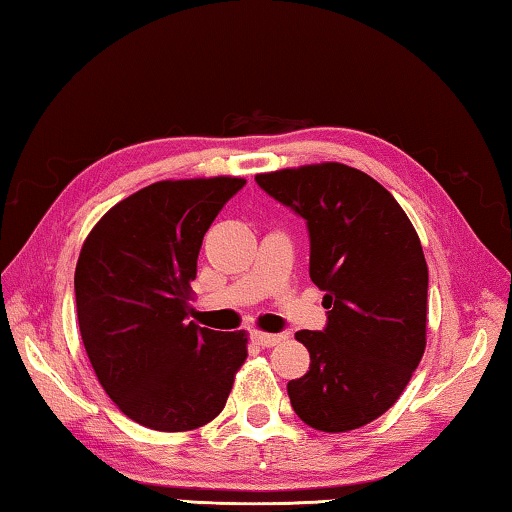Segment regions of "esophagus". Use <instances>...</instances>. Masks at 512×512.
<instances>
[{
    "mask_svg": "<svg viewBox=\"0 0 512 512\" xmlns=\"http://www.w3.org/2000/svg\"><path fill=\"white\" fill-rule=\"evenodd\" d=\"M251 338H254V341L261 345V348H272V345H277V343H281L283 338V334H265V332H251Z\"/></svg>",
    "mask_w": 512,
    "mask_h": 512,
    "instance_id": "obj_1",
    "label": "esophagus"
}]
</instances>
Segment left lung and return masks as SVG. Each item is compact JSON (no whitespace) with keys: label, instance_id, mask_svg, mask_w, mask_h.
Instances as JSON below:
<instances>
[{"label":"left lung","instance_id":"1","mask_svg":"<svg viewBox=\"0 0 512 512\" xmlns=\"http://www.w3.org/2000/svg\"><path fill=\"white\" fill-rule=\"evenodd\" d=\"M309 231V277L327 325L302 329L311 366L288 382L295 414L322 432L366 426L396 403L426 350L428 265L414 226L384 187L348 164L258 174Z\"/></svg>","mask_w":512,"mask_h":512}]
</instances>
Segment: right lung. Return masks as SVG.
<instances>
[{
    "label": "right lung",
    "mask_w": 512,
    "mask_h": 512,
    "mask_svg": "<svg viewBox=\"0 0 512 512\" xmlns=\"http://www.w3.org/2000/svg\"><path fill=\"white\" fill-rule=\"evenodd\" d=\"M245 183L160 180L116 203L80 251L75 302L86 355L107 396L141 426H206L245 364V332L187 322L203 235Z\"/></svg>",
    "instance_id": "obj_1"
}]
</instances>
